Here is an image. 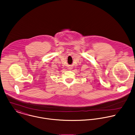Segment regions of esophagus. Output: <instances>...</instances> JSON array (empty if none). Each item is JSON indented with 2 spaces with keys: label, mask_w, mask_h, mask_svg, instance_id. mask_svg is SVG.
Wrapping results in <instances>:
<instances>
[{
  "label": "esophagus",
  "mask_w": 135,
  "mask_h": 135,
  "mask_svg": "<svg viewBox=\"0 0 135 135\" xmlns=\"http://www.w3.org/2000/svg\"><path fill=\"white\" fill-rule=\"evenodd\" d=\"M68 69L69 70H71L73 68H72V67H71V66H70V67H69L68 68Z\"/></svg>",
  "instance_id": "esophagus-1"
}]
</instances>
